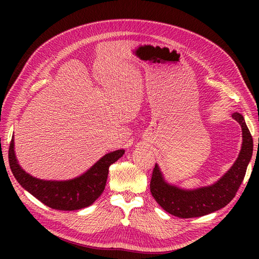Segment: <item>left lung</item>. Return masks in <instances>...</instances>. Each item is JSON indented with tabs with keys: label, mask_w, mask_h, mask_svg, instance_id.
Segmentation results:
<instances>
[{
	"label": "left lung",
	"mask_w": 259,
	"mask_h": 259,
	"mask_svg": "<svg viewBox=\"0 0 259 259\" xmlns=\"http://www.w3.org/2000/svg\"><path fill=\"white\" fill-rule=\"evenodd\" d=\"M232 117L242 127L241 151L231 168L215 184L193 190L180 189L164 180L158 164H155L150 182V191L159 205L167 213L179 218L204 216L225 207L236 197L252 159L253 138L243 115L236 112L232 114Z\"/></svg>",
	"instance_id": "left-lung-1"
}]
</instances>
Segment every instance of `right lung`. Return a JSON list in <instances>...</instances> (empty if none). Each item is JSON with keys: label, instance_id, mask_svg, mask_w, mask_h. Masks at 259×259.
<instances>
[{"label": "right lung", "instance_id": "right-lung-1", "mask_svg": "<svg viewBox=\"0 0 259 259\" xmlns=\"http://www.w3.org/2000/svg\"><path fill=\"white\" fill-rule=\"evenodd\" d=\"M124 150L104 155L83 175L70 180H43L29 175L17 162L14 151V136L10 144L9 161L12 173L22 188L43 204L59 210H75L93 204L104 192L109 166L119 160Z\"/></svg>", "mask_w": 259, "mask_h": 259}]
</instances>
